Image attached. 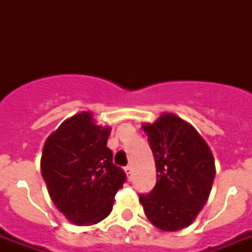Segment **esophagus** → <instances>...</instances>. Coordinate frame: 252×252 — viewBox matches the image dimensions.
I'll return each instance as SVG.
<instances>
[{
    "label": "esophagus",
    "instance_id": "obj_1",
    "mask_svg": "<svg viewBox=\"0 0 252 252\" xmlns=\"http://www.w3.org/2000/svg\"><path fill=\"white\" fill-rule=\"evenodd\" d=\"M126 176H128V179H130V178H132V167H130V166H126Z\"/></svg>",
    "mask_w": 252,
    "mask_h": 252
}]
</instances>
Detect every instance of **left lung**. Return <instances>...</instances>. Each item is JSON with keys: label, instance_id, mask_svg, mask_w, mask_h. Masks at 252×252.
<instances>
[{"label": "left lung", "instance_id": "obj_1", "mask_svg": "<svg viewBox=\"0 0 252 252\" xmlns=\"http://www.w3.org/2000/svg\"><path fill=\"white\" fill-rule=\"evenodd\" d=\"M141 128L157 167L156 187L140 195L146 217L162 231L189 226L207 203L215 179L211 148L189 123L170 112Z\"/></svg>", "mask_w": 252, "mask_h": 252}]
</instances>
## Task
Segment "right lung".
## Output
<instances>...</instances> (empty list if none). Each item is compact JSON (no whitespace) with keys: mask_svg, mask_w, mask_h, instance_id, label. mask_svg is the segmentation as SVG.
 Instances as JSON below:
<instances>
[{"mask_svg":"<svg viewBox=\"0 0 252 252\" xmlns=\"http://www.w3.org/2000/svg\"><path fill=\"white\" fill-rule=\"evenodd\" d=\"M111 126L96 124L89 111L61 123L45 140L41 175L53 204L74 225L100 222L112 211L126 172L107 148Z\"/></svg>","mask_w":252,"mask_h":252,"instance_id":"add662e5","label":"right lung"}]
</instances>
